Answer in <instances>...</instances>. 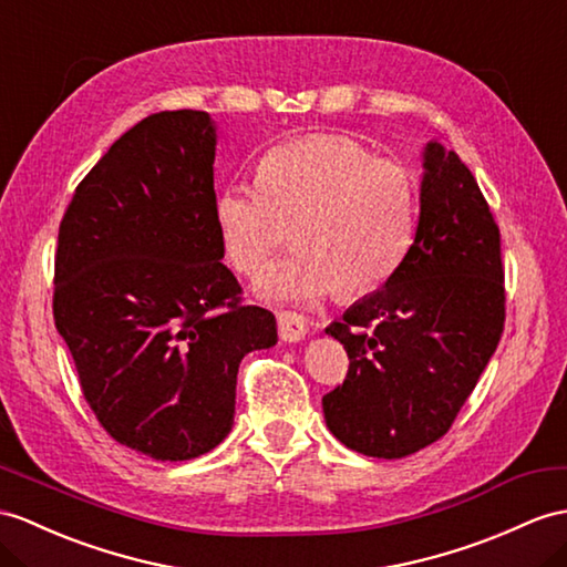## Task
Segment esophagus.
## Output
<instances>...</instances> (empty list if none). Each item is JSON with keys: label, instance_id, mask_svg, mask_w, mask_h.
<instances>
[{"label": "esophagus", "instance_id": "1", "mask_svg": "<svg viewBox=\"0 0 567 567\" xmlns=\"http://www.w3.org/2000/svg\"><path fill=\"white\" fill-rule=\"evenodd\" d=\"M276 322H279V337L288 343H296L300 339H306L308 334L306 317L298 312H279L276 315Z\"/></svg>", "mask_w": 567, "mask_h": 567}]
</instances>
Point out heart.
<instances>
[{
    "mask_svg": "<svg viewBox=\"0 0 567 567\" xmlns=\"http://www.w3.org/2000/svg\"><path fill=\"white\" fill-rule=\"evenodd\" d=\"M419 185L406 165L341 134L271 146L255 183L224 185L214 197L224 252L250 279L293 226L298 247L257 288L288 306H317L339 286L363 296L388 284L413 243Z\"/></svg>",
    "mask_w": 567,
    "mask_h": 567,
    "instance_id": "b5f03b06",
    "label": "heart"
}]
</instances>
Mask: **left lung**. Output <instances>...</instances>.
Masks as SVG:
<instances>
[{
	"label": "left lung",
	"instance_id": "obj_1",
	"mask_svg": "<svg viewBox=\"0 0 567 567\" xmlns=\"http://www.w3.org/2000/svg\"><path fill=\"white\" fill-rule=\"evenodd\" d=\"M501 230L472 171L423 148L416 236L392 279L331 322L349 375L322 396L343 445L402 460L443 437L498 349L505 322Z\"/></svg>",
	"mask_w": 567,
	"mask_h": 567
}]
</instances>
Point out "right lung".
<instances>
[{
  "label": "right lung",
  "mask_w": 567,
  "mask_h": 567,
  "mask_svg": "<svg viewBox=\"0 0 567 567\" xmlns=\"http://www.w3.org/2000/svg\"><path fill=\"white\" fill-rule=\"evenodd\" d=\"M216 124L148 115L81 179L60 224L54 327L95 419L158 462L214 450L233 427L243 355L276 343L243 306L214 224Z\"/></svg>",
  "instance_id": "1"
}]
</instances>
